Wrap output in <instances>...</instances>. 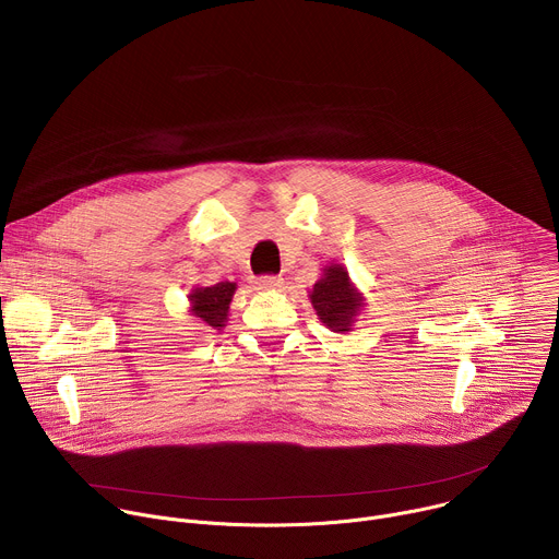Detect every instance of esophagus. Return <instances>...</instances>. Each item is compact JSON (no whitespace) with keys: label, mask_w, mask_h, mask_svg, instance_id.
<instances>
[{"label":"esophagus","mask_w":559,"mask_h":559,"mask_svg":"<svg viewBox=\"0 0 559 559\" xmlns=\"http://www.w3.org/2000/svg\"><path fill=\"white\" fill-rule=\"evenodd\" d=\"M257 287L259 289H278V287H283V278L281 276H261V278H257Z\"/></svg>","instance_id":"34e87169"}]
</instances>
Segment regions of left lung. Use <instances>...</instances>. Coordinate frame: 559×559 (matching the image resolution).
I'll return each mask as SVG.
<instances>
[{
	"mask_svg": "<svg viewBox=\"0 0 559 559\" xmlns=\"http://www.w3.org/2000/svg\"><path fill=\"white\" fill-rule=\"evenodd\" d=\"M309 300L321 318V323L328 325V330L336 334L352 332L354 318L358 316L362 302V296L349 281V274L343 265H328L323 270V276L318 278L309 292Z\"/></svg>",
	"mask_w": 559,
	"mask_h": 559,
	"instance_id": "8db88e82",
	"label": "left lung"
}]
</instances>
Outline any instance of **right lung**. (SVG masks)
<instances>
[{
  "instance_id": "add662e5",
  "label": "right lung",
  "mask_w": 559,
  "mask_h": 559,
  "mask_svg": "<svg viewBox=\"0 0 559 559\" xmlns=\"http://www.w3.org/2000/svg\"><path fill=\"white\" fill-rule=\"evenodd\" d=\"M236 292V283H216L210 287H194L190 292V311L199 321L212 330H221L227 323V311L231 296Z\"/></svg>"
}]
</instances>
